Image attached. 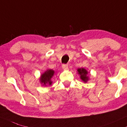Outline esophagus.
Masks as SVG:
<instances>
[{"label": "esophagus", "instance_id": "esophagus-1", "mask_svg": "<svg viewBox=\"0 0 127 127\" xmlns=\"http://www.w3.org/2000/svg\"><path fill=\"white\" fill-rule=\"evenodd\" d=\"M62 67L64 69H67L68 68V66L67 64H63V65H62Z\"/></svg>", "mask_w": 127, "mask_h": 127}]
</instances>
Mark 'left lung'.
Masks as SVG:
<instances>
[{
  "label": "left lung",
  "instance_id": "left-lung-1",
  "mask_svg": "<svg viewBox=\"0 0 127 127\" xmlns=\"http://www.w3.org/2000/svg\"><path fill=\"white\" fill-rule=\"evenodd\" d=\"M77 71H78V74L80 75V79H82V81H83L84 82L86 83L88 80H89V77L88 76V72L87 71L86 69H85V68H78Z\"/></svg>",
  "mask_w": 127,
  "mask_h": 127
}]
</instances>
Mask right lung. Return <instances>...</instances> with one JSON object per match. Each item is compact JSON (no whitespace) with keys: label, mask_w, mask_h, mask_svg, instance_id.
<instances>
[{"label":"right lung","mask_w":127,"mask_h":127,"mask_svg":"<svg viewBox=\"0 0 127 127\" xmlns=\"http://www.w3.org/2000/svg\"><path fill=\"white\" fill-rule=\"evenodd\" d=\"M55 74V71L53 69H48L46 71H45L42 75H41L39 81L41 83L43 86H47V85H51L52 84V78Z\"/></svg>","instance_id":"add662e5"}]
</instances>
